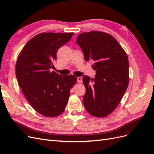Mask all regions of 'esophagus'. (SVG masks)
<instances>
[{
    "label": "esophagus",
    "instance_id": "esophagus-1",
    "mask_svg": "<svg viewBox=\"0 0 154 154\" xmlns=\"http://www.w3.org/2000/svg\"><path fill=\"white\" fill-rule=\"evenodd\" d=\"M77 82H78V83H82V77H77Z\"/></svg>",
    "mask_w": 154,
    "mask_h": 154
}]
</instances>
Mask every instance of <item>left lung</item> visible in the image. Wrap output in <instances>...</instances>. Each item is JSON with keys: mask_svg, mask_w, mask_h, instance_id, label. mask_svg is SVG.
<instances>
[{"mask_svg": "<svg viewBox=\"0 0 154 154\" xmlns=\"http://www.w3.org/2000/svg\"><path fill=\"white\" fill-rule=\"evenodd\" d=\"M77 43L85 60H92L94 78L82 77L83 104L90 114L104 117L119 104L129 84V62L123 48L111 35L99 31L81 33Z\"/></svg>", "mask_w": 154, "mask_h": 154, "instance_id": "left-lung-1", "label": "left lung"}]
</instances>
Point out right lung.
Segmentation results:
<instances>
[{"instance_id": "right-lung-1", "label": "right lung", "mask_w": 154, "mask_h": 154, "mask_svg": "<svg viewBox=\"0 0 154 154\" xmlns=\"http://www.w3.org/2000/svg\"><path fill=\"white\" fill-rule=\"evenodd\" d=\"M73 33H42L26 43L15 66L17 82L35 110L54 117L60 115L68 103L70 89L77 79L73 75H60L50 69L57 51L68 42Z\"/></svg>"}]
</instances>
